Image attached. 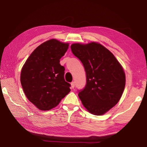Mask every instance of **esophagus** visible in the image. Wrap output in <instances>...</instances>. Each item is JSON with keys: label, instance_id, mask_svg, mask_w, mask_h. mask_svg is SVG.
<instances>
[{"label": "esophagus", "instance_id": "34e87169", "mask_svg": "<svg viewBox=\"0 0 147 147\" xmlns=\"http://www.w3.org/2000/svg\"><path fill=\"white\" fill-rule=\"evenodd\" d=\"M71 88H74V86H75V83H74V82H72L71 83Z\"/></svg>", "mask_w": 147, "mask_h": 147}]
</instances>
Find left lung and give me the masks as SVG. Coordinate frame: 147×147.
Masks as SVG:
<instances>
[{
	"label": "left lung",
	"mask_w": 147,
	"mask_h": 147,
	"mask_svg": "<svg viewBox=\"0 0 147 147\" xmlns=\"http://www.w3.org/2000/svg\"><path fill=\"white\" fill-rule=\"evenodd\" d=\"M72 53L82 63L86 84L78 91L84 106L91 113L101 115L120 100L125 87V74L115 57L99 43L71 45Z\"/></svg>",
	"instance_id": "left-lung-1"
}]
</instances>
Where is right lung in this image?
<instances>
[{"mask_svg": "<svg viewBox=\"0 0 147 147\" xmlns=\"http://www.w3.org/2000/svg\"><path fill=\"white\" fill-rule=\"evenodd\" d=\"M68 43L51 39L32 52L23 67L21 83L27 98L41 110L56 107L70 92L71 84L65 81V67L59 59Z\"/></svg>", "mask_w": 147, "mask_h": 147, "instance_id": "add662e5", "label": "right lung"}]
</instances>
